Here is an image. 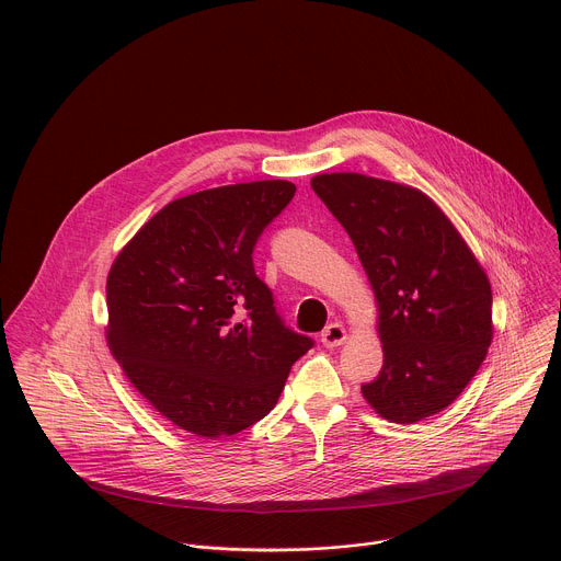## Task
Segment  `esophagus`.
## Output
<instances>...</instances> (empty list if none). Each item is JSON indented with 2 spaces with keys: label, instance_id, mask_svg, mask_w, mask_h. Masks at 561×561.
<instances>
[{
  "label": "esophagus",
  "instance_id": "34e87169",
  "mask_svg": "<svg viewBox=\"0 0 561 561\" xmlns=\"http://www.w3.org/2000/svg\"><path fill=\"white\" fill-rule=\"evenodd\" d=\"M346 342V329L340 324V322H333L329 324L324 331H322V344L329 346V348H335L340 344Z\"/></svg>",
  "mask_w": 561,
  "mask_h": 561
}]
</instances>
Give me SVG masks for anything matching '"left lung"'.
Returning a JSON list of instances; mask_svg holds the SVG:
<instances>
[{
	"mask_svg": "<svg viewBox=\"0 0 561 561\" xmlns=\"http://www.w3.org/2000/svg\"><path fill=\"white\" fill-rule=\"evenodd\" d=\"M353 239L377 299L383 366L362 386L375 413L415 424L450 407L493 342L491 282L422 191L359 173L310 180Z\"/></svg>",
	"mask_w": 561,
	"mask_h": 561,
	"instance_id": "left-lung-1",
	"label": "left lung"
}]
</instances>
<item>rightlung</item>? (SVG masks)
<instances>
[{
  "label": "right lung",
  "instance_id": "obj_1",
  "mask_svg": "<svg viewBox=\"0 0 561 561\" xmlns=\"http://www.w3.org/2000/svg\"><path fill=\"white\" fill-rule=\"evenodd\" d=\"M295 184L264 180L167 204L106 282V342L148 404L197 437L242 433L277 404L312 340L284 327L253 249Z\"/></svg>",
  "mask_w": 561,
  "mask_h": 561
}]
</instances>
